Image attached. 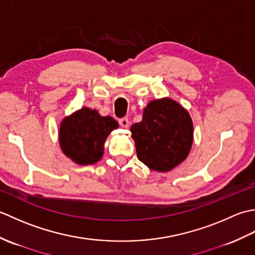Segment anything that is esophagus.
<instances>
[{
    "mask_svg": "<svg viewBox=\"0 0 255 255\" xmlns=\"http://www.w3.org/2000/svg\"><path fill=\"white\" fill-rule=\"evenodd\" d=\"M119 125H121L122 127L124 128H128L129 127V121L127 117H124V118H121L119 119Z\"/></svg>",
    "mask_w": 255,
    "mask_h": 255,
    "instance_id": "34e87169",
    "label": "esophagus"
}]
</instances>
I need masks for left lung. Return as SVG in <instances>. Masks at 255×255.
<instances>
[{"mask_svg":"<svg viewBox=\"0 0 255 255\" xmlns=\"http://www.w3.org/2000/svg\"><path fill=\"white\" fill-rule=\"evenodd\" d=\"M138 159L149 169L167 172L185 160L193 144L188 112L169 97L151 101L142 121L130 127Z\"/></svg>","mask_w":255,"mask_h":255,"instance_id":"obj_1","label":"left lung"}]
</instances>
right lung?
I'll list each match as a JSON object with an SVG mask.
<instances>
[{"label": "right lung", "mask_w": 255, "mask_h": 255, "mask_svg": "<svg viewBox=\"0 0 255 255\" xmlns=\"http://www.w3.org/2000/svg\"><path fill=\"white\" fill-rule=\"evenodd\" d=\"M118 123L111 116L83 107L66 117L59 130V143L62 152L80 165L94 164L104 153V143Z\"/></svg>", "instance_id": "1"}]
</instances>
